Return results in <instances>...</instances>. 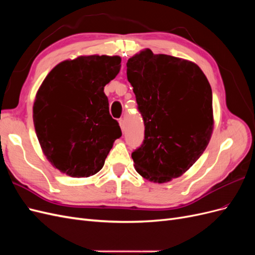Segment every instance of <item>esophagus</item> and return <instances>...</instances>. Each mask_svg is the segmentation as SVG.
Segmentation results:
<instances>
[{
    "label": "esophagus",
    "mask_w": 255,
    "mask_h": 255,
    "mask_svg": "<svg viewBox=\"0 0 255 255\" xmlns=\"http://www.w3.org/2000/svg\"><path fill=\"white\" fill-rule=\"evenodd\" d=\"M119 126H120V128H121L122 132L125 133V130H126V123H125V120L120 119V120H119Z\"/></svg>",
    "instance_id": "esophagus-1"
}]
</instances>
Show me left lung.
<instances>
[{
	"label": "left lung",
	"instance_id": "1",
	"mask_svg": "<svg viewBox=\"0 0 255 255\" xmlns=\"http://www.w3.org/2000/svg\"><path fill=\"white\" fill-rule=\"evenodd\" d=\"M144 139L134 150L136 171L151 182L181 176L202 155L210 142L213 95L196 64L146 49L127 63Z\"/></svg>",
	"mask_w": 255,
	"mask_h": 255
}]
</instances>
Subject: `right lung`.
<instances>
[{"mask_svg":"<svg viewBox=\"0 0 255 255\" xmlns=\"http://www.w3.org/2000/svg\"><path fill=\"white\" fill-rule=\"evenodd\" d=\"M120 63L119 56H80L58 64L42 82L33 107L35 130L44 155L61 172L96 174L121 137L104 94Z\"/></svg>","mask_w":255,"mask_h":255,"instance_id":"1","label":"right lung"}]
</instances>
